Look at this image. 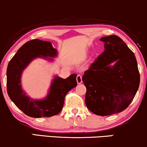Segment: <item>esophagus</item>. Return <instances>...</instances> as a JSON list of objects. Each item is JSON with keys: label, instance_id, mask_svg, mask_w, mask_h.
Masks as SVG:
<instances>
[{"label": "esophagus", "instance_id": "obj_1", "mask_svg": "<svg viewBox=\"0 0 147 147\" xmlns=\"http://www.w3.org/2000/svg\"><path fill=\"white\" fill-rule=\"evenodd\" d=\"M77 81L78 84H80V83H82V76H81V75H80V74H79L77 76Z\"/></svg>", "mask_w": 147, "mask_h": 147}]
</instances>
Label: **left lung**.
<instances>
[{
  "instance_id": "left-lung-1",
  "label": "left lung",
  "mask_w": 147,
  "mask_h": 147,
  "mask_svg": "<svg viewBox=\"0 0 147 147\" xmlns=\"http://www.w3.org/2000/svg\"><path fill=\"white\" fill-rule=\"evenodd\" d=\"M105 51L84 72L85 102L94 114L107 116L125 110L138 90L140 73L134 53L117 35L102 37ZM115 62L113 67L110 64Z\"/></svg>"
}]
</instances>
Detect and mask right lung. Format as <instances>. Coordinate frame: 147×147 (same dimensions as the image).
<instances>
[{
    "instance_id": "add662e5",
    "label": "right lung",
    "mask_w": 147,
    "mask_h": 147,
    "mask_svg": "<svg viewBox=\"0 0 147 147\" xmlns=\"http://www.w3.org/2000/svg\"><path fill=\"white\" fill-rule=\"evenodd\" d=\"M57 55L51 42L39 39L29 40L18 49L9 62L7 70V90L13 102L22 112L31 117H50L59 114L64 104L65 96L77 85L76 74L66 79L56 77L51 83L49 94L42 100L30 99L22 90L20 78L24 68L33 59Z\"/></svg>"
}]
</instances>
